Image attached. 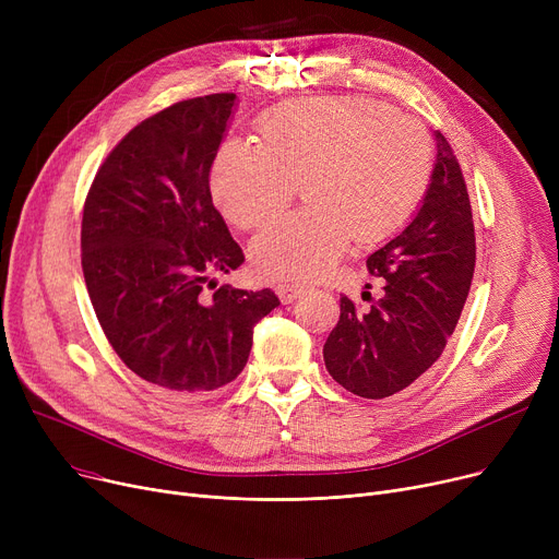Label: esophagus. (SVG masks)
<instances>
[{
    "label": "esophagus",
    "instance_id": "34e87169",
    "mask_svg": "<svg viewBox=\"0 0 559 559\" xmlns=\"http://www.w3.org/2000/svg\"><path fill=\"white\" fill-rule=\"evenodd\" d=\"M276 295L283 304H292V301H297L301 295H306V287L299 283H278Z\"/></svg>",
    "mask_w": 559,
    "mask_h": 559
}]
</instances>
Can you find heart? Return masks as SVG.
<instances>
[{"label":"heart","mask_w":559,"mask_h":559,"mask_svg":"<svg viewBox=\"0 0 559 559\" xmlns=\"http://www.w3.org/2000/svg\"><path fill=\"white\" fill-rule=\"evenodd\" d=\"M262 144L228 140L211 169L222 213L242 228L278 215L304 183L310 209L276 219L251 247L274 281L326 276L350 238L371 242L399 228L430 176V138L413 117L360 97L287 104L260 124Z\"/></svg>","instance_id":"b5f03b06"}]
</instances>
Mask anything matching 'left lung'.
<instances>
[{
  "mask_svg": "<svg viewBox=\"0 0 559 559\" xmlns=\"http://www.w3.org/2000/svg\"><path fill=\"white\" fill-rule=\"evenodd\" d=\"M435 140V169L421 209L367 258L369 274L385 278L383 297L360 310L342 295L340 321L324 344L329 373L362 399L392 396L439 360L472 287V201L449 140L439 131Z\"/></svg>",
  "mask_w": 559,
  "mask_h": 559,
  "instance_id": "8db88e82",
  "label": "left lung"
}]
</instances>
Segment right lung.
Listing matches in <instances>:
<instances>
[{"label":"right lung","mask_w":559,"mask_h":559,"mask_svg":"<svg viewBox=\"0 0 559 559\" xmlns=\"http://www.w3.org/2000/svg\"><path fill=\"white\" fill-rule=\"evenodd\" d=\"M235 95L174 104L131 129L102 163L85 197L81 267L115 354L146 383L197 394L238 378L253 326L278 297L215 274L245 262L211 197V167Z\"/></svg>","instance_id":"1"}]
</instances>
